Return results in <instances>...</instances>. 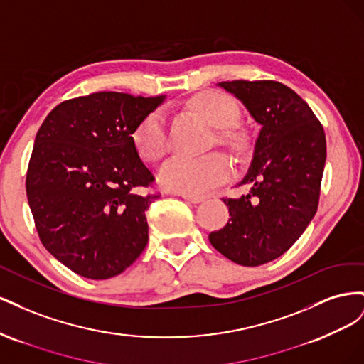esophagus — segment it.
<instances>
[{
	"instance_id": "esophagus-1",
	"label": "esophagus",
	"mask_w": 364,
	"mask_h": 364,
	"mask_svg": "<svg viewBox=\"0 0 364 364\" xmlns=\"http://www.w3.org/2000/svg\"><path fill=\"white\" fill-rule=\"evenodd\" d=\"M182 197L185 200H188L190 203H200V202H203L206 197L205 196H197V194H182Z\"/></svg>"
}]
</instances>
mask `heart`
Returning a JSON list of instances; mask_svg holds the SVG:
<instances>
[{"label": "heart", "instance_id": "obj_1", "mask_svg": "<svg viewBox=\"0 0 364 364\" xmlns=\"http://www.w3.org/2000/svg\"><path fill=\"white\" fill-rule=\"evenodd\" d=\"M190 111L215 127V141L235 151L246 146V138L230 129L240 118V106L232 97L218 91H203L186 102ZM134 144L142 159L158 162L168 151L167 119L161 111L151 112L141 121L134 132ZM230 173V165L222 155L203 158L176 156L165 162L159 170V182L165 190L182 194H200L223 182Z\"/></svg>", "mask_w": 364, "mask_h": 364}]
</instances>
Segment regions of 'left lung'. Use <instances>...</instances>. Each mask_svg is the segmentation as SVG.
<instances>
[{"instance_id":"1","label":"left lung","mask_w":364,"mask_h":364,"mask_svg":"<svg viewBox=\"0 0 364 364\" xmlns=\"http://www.w3.org/2000/svg\"><path fill=\"white\" fill-rule=\"evenodd\" d=\"M261 124L245 179L249 193L223 197L228 223L211 245L240 266L257 267L287 252L313 220L326 161L325 132L311 107L274 80L218 83Z\"/></svg>"}]
</instances>
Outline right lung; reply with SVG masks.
<instances>
[{
    "instance_id": "1",
    "label": "right lung",
    "mask_w": 364,
    "mask_h": 364,
    "mask_svg": "<svg viewBox=\"0 0 364 364\" xmlns=\"http://www.w3.org/2000/svg\"><path fill=\"white\" fill-rule=\"evenodd\" d=\"M164 97L102 91L58 105L43 119L26 191L41 243L74 273L109 279L149 241L146 211L159 193L134 132Z\"/></svg>"
}]
</instances>
